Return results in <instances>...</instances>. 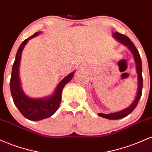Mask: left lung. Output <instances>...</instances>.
I'll return each mask as SVG.
<instances>
[{
    "mask_svg": "<svg viewBox=\"0 0 152 152\" xmlns=\"http://www.w3.org/2000/svg\"><path fill=\"white\" fill-rule=\"evenodd\" d=\"M113 37L114 39H115L118 42H120L123 45L126 46L128 49L131 51V53L133 54L134 56V61L136 63V70L137 73V93L135 96V99L132 103L127 107L126 108L124 109V110H120V111L115 112V113H108V114H104V113H98V115L99 116L105 118L110 119V120H118V119L123 118L129 115L133 110L135 109V108L139 103V100H140L141 96V93H142V86H143V78H142V65H141V57L139 55V52L136 49L135 45L133 44V42L130 40V39L128 38L126 36L122 34L118 33V32H114L113 33Z\"/></svg>",
    "mask_w": 152,
    "mask_h": 152,
    "instance_id": "obj_1",
    "label": "left lung"
}]
</instances>
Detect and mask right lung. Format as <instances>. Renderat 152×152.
Masks as SVG:
<instances>
[{
    "label": "right lung",
    "instance_id": "1",
    "mask_svg": "<svg viewBox=\"0 0 152 152\" xmlns=\"http://www.w3.org/2000/svg\"><path fill=\"white\" fill-rule=\"evenodd\" d=\"M42 32H37L33 36L25 39L20 45L12 67L10 88L13 103L22 115L30 121H40L51 117L59 108L62 100L64 87L72 79L75 71L71 72L59 83L53 94L40 98H32L24 93L21 88L19 77V66L21 54L28 40L38 36Z\"/></svg>",
    "mask_w": 152,
    "mask_h": 152
}]
</instances>
